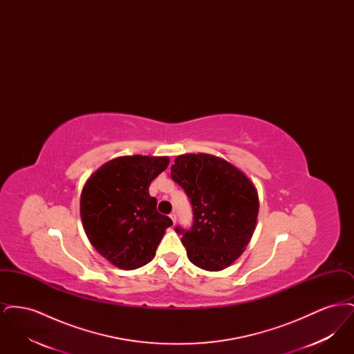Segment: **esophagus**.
<instances>
[{
    "label": "esophagus",
    "mask_w": 354,
    "mask_h": 354,
    "mask_svg": "<svg viewBox=\"0 0 354 354\" xmlns=\"http://www.w3.org/2000/svg\"><path fill=\"white\" fill-rule=\"evenodd\" d=\"M169 218H171L174 224L176 223V214H175V212H171V214H169Z\"/></svg>",
    "instance_id": "34e87169"
}]
</instances>
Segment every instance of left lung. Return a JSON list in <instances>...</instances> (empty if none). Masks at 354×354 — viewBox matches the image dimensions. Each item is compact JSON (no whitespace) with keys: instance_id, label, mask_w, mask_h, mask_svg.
I'll return each mask as SVG.
<instances>
[{"instance_id":"8db88e82","label":"left lung","mask_w":354,"mask_h":354,"mask_svg":"<svg viewBox=\"0 0 354 354\" xmlns=\"http://www.w3.org/2000/svg\"><path fill=\"white\" fill-rule=\"evenodd\" d=\"M171 178L192 204L191 230L175 228L183 235L187 257L202 270L215 272L230 267L244 252L256 228V187L225 159L202 152L176 156Z\"/></svg>"}]
</instances>
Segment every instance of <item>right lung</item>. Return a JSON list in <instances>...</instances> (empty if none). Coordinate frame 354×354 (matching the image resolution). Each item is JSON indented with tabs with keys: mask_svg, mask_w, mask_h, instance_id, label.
Segmentation results:
<instances>
[{
	"mask_svg": "<svg viewBox=\"0 0 354 354\" xmlns=\"http://www.w3.org/2000/svg\"><path fill=\"white\" fill-rule=\"evenodd\" d=\"M169 156H119L90 175L81 194V219L91 245L120 270L150 263L172 220L156 211L152 180Z\"/></svg>",
	"mask_w": 354,
	"mask_h": 354,
	"instance_id": "right-lung-1",
	"label": "right lung"
}]
</instances>
